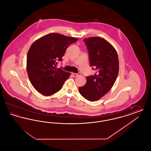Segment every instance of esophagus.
Wrapping results in <instances>:
<instances>
[{
	"label": "esophagus",
	"instance_id": "34e87169",
	"mask_svg": "<svg viewBox=\"0 0 151 151\" xmlns=\"http://www.w3.org/2000/svg\"><path fill=\"white\" fill-rule=\"evenodd\" d=\"M80 73H72V76H73V77H76V76H78V75H80Z\"/></svg>",
	"mask_w": 151,
	"mask_h": 151
}]
</instances>
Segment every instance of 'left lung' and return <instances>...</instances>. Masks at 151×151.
Listing matches in <instances>:
<instances>
[{
  "label": "left lung",
  "instance_id": "8db88e82",
  "mask_svg": "<svg viewBox=\"0 0 151 151\" xmlns=\"http://www.w3.org/2000/svg\"><path fill=\"white\" fill-rule=\"evenodd\" d=\"M87 46L91 67L96 72L86 77V84L79 87L87 100H99L113 87L119 72V60L113 46L104 38L92 37L84 40Z\"/></svg>",
  "mask_w": 151,
  "mask_h": 151
}]
</instances>
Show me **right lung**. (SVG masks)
Here are the masks:
<instances>
[{"label":"right lung","instance_id":"1","mask_svg":"<svg viewBox=\"0 0 151 151\" xmlns=\"http://www.w3.org/2000/svg\"><path fill=\"white\" fill-rule=\"evenodd\" d=\"M78 40L59 33H49L32 44L27 54V70L30 81L40 93L50 96L59 91L70 72L57 68L67 47Z\"/></svg>","mask_w":151,"mask_h":151}]
</instances>
